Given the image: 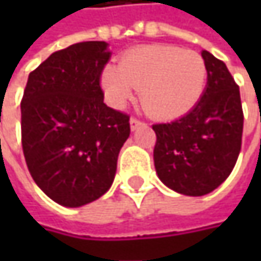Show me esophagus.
Returning a JSON list of instances; mask_svg holds the SVG:
<instances>
[{"label":"esophagus","instance_id":"obj_1","mask_svg":"<svg viewBox=\"0 0 261 261\" xmlns=\"http://www.w3.org/2000/svg\"><path fill=\"white\" fill-rule=\"evenodd\" d=\"M142 125H145V122H142V121H139V119H136V118H131L130 119L131 130H136V128H139V127H142Z\"/></svg>","mask_w":261,"mask_h":261}]
</instances>
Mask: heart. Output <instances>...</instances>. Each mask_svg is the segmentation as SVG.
<instances>
[{"instance_id": "obj_1", "label": "heart", "mask_w": 261, "mask_h": 261, "mask_svg": "<svg viewBox=\"0 0 261 261\" xmlns=\"http://www.w3.org/2000/svg\"><path fill=\"white\" fill-rule=\"evenodd\" d=\"M207 81V65L192 49L148 45L128 51L118 66H107L101 86L113 106L125 104L140 90L143 109L159 119H175L199 101Z\"/></svg>"}]
</instances>
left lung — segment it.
<instances>
[{"label": "left lung", "mask_w": 261, "mask_h": 261, "mask_svg": "<svg viewBox=\"0 0 261 261\" xmlns=\"http://www.w3.org/2000/svg\"><path fill=\"white\" fill-rule=\"evenodd\" d=\"M207 86L196 106L182 118L155 124L154 166L169 189L202 196L228 178L234 168L243 131L240 92L225 63L208 51Z\"/></svg>", "instance_id": "1"}]
</instances>
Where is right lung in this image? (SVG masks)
Masks as SVG:
<instances>
[{"instance_id":"1","label":"right lung","mask_w":261,"mask_h":261,"mask_svg":"<svg viewBox=\"0 0 261 261\" xmlns=\"http://www.w3.org/2000/svg\"><path fill=\"white\" fill-rule=\"evenodd\" d=\"M80 42L53 53L30 72L21 101L22 149L42 192L65 207L102 196L130 136V116L104 104L99 84L112 53Z\"/></svg>"}]
</instances>
